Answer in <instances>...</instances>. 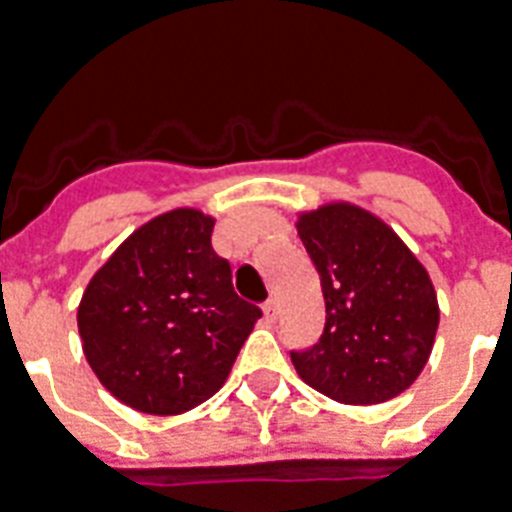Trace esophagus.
<instances>
[{
    "label": "esophagus",
    "instance_id": "esophagus-1",
    "mask_svg": "<svg viewBox=\"0 0 512 512\" xmlns=\"http://www.w3.org/2000/svg\"><path fill=\"white\" fill-rule=\"evenodd\" d=\"M263 313H265V319L273 321L276 316H279V303H276V297H268L263 303Z\"/></svg>",
    "mask_w": 512,
    "mask_h": 512
}]
</instances>
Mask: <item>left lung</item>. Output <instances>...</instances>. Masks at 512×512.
<instances>
[{
    "label": "left lung",
    "mask_w": 512,
    "mask_h": 512,
    "mask_svg": "<svg viewBox=\"0 0 512 512\" xmlns=\"http://www.w3.org/2000/svg\"><path fill=\"white\" fill-rule=\"evenodd\" d=\"M321 279L327 324L319 342L292 350L297 374L340 404H382L428 364L438 300L425 265L366 209L335 201L297 220Z\"/></svg>",
    "instance_id": "left-lung-1"
}]
</instances>
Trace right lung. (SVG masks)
<instances>
[{
	"label": "right lung",
	"mask_w": 512,
	"mask_h": 512,
	"mask_svg": "<svg viewBox=\"0 0 512 512\" xmlns=\"http://www.w3.org/2000/svg\"><path fill=\"white\" fill-rule=\"evenodd\" d=\"M215 217L180 207L119 244L76 311L87 364L103 388L146 414H183L223 388L257 305L233 292L212 249Z\"/></svg>",
	"instance_id": "1"
}]
</instances>
